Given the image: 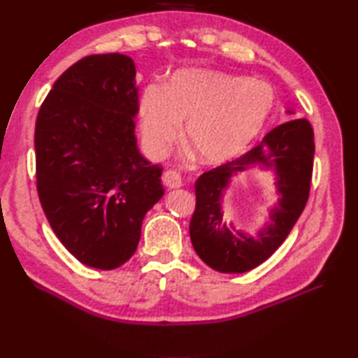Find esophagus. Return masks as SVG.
Returning <instances> with one entry per match:
<instances>
[{
	"label": "esophagus",
	"instance_id": "1",
	"mask_svg": "<svg viewBox=\"0 0 358 358\" xmlns=\"http://www.w3.org/2000/svg\"><path fill=\"white\" fill-rule=\"evenodd\" d=\"M163 183L169 189H177L183 186V180H181V175L175 171H166L163 173Z\"/></svg>",
	"mask_w": 358,
	"mask_h": 358
}]
</instances>
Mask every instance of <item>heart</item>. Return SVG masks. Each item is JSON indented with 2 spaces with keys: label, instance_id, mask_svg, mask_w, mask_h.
I'll return each instance as SVG.
<instances>
[{
  "label": "heart",
  "instance_id": "obj_1",
  "mask_svg": "<svg viewBox=\"0 0 358 358\" xmlns=\"http://www.w3.org/2000/svg\"><path fill=\"white\" fill-rule=\"evenodd\" d=\"M273 94L264 83L208 69L177 72L166 89L149 85L140 98L143 141L163 155L178 140L203 164L229 163L245 154L268 123Z\"/></svg>",
  "mask_w": 358,
  "mask_h": 358
}]
</instances>
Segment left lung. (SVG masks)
<instances>
[{
    "label": "left lung",
    "instance_id": "1",
    "mask_svg": "<svg viewBox=\"0 0 358 358\" xmlns=\"http://www.w3.org/2000/svg\"><path fill=\"white\" fill-rule=\"evenodd\" d=\"M314 150L309 121L292 120L272 129L245 155L200 175L195 183L196 203L189 232L195 252L209 268L223 273H243L275 252L306 206ZM252 166L274 171L280 199L270 210L271 222L255 236H249L224 222L222 196L234 175Z\"/></svg>",
    "mask_w": 358,
    "mask_h": 358
}]
</instances>
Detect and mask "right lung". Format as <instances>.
Returning a JSON list of instances; mask_svg holds the SVG:
<instances>
[{"instance_id": "1", "label": "right lung", "mask_w": 358, "mask_h": 358, "mask_svg": "<svg viewBox=\"0 0 358 358\" xmlns=\"http://www.w3.org/2000/svg\"><path fill=\"white\" fill-rule=\"evenodd\" d=\"M134 59L90 55L72 64L36 117V189L63 246L89 268L110 271L134 255L143 218L164 195L163 167L135 136Z\"/></svg>"}]
</instances>
